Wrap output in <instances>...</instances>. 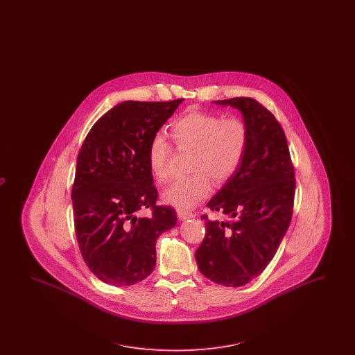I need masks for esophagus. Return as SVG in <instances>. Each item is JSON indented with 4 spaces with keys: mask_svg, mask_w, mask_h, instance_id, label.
<instances>
[{
    "mask_svg": "<svg viewBox=\"0 0 355 355\" xmlns=\"http://www.w3.org/2000/svg\"><path fill=\"white\" fill-rule=\"evenodd\" d=\"M177 216H178V218L181 220H189V218H193L196 214L194 213H191V211H186V210H182V209H178L177 210Z\"/></svg>",
    "mask_w": 355,
    "mask_h": 355,
    "instance_id": "1",
    "label": "esophagus"
}]
</instances>
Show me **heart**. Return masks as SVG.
<instances>
[{
	"label": "heart",
	"instance_id": "1",
	"mask_svg": "<svg viewBox=\"0 0 355 355\" xmlns=\"http://www.w3.org/2000/svg\"><path fill=\"white\" fill-rule=\"evenodd\" d=\"M171 135L180 149L193 150L189 177L170 182L162 191V201L178 209H191L211 193V178L222 184L241 166L249 144V128L238 117L223 119L216 113L187 112L171 123ZM170 146L166 137L157 133L148 149V166L153 177L168 178Z\"/></svg>",
	"mask_w": 355,
	"mask_h": 355
}]
</instances>
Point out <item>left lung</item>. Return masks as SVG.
I'll use <instances>...</instances> for the list:
<instances>
[{"mask_svg":"<svg viewBox=\"0 0 355 355\" xmlns=\"http://www.w3.org/2000/svg\"><path fill=\"white\" fill-rule=\"evenodd\" d=\"M214 102L242 113L249 144L236 174L206 205L230 220H209L203 214L206 233L196 259L210 281L239 287L266 269L286 234L295 174L285 132L263 105L249 97Z\"/></svg>","mask_w":355,"mask_h":355,"instance_id":"left-lung-1","label":"left lung"}]
</instances>
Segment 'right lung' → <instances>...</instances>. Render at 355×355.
<instances>
[{"label": "right lung", "instance_id": "add662e5", "mask_svg": "<svg viewBox=\"0 0 355 355\" xmlns=\"http://www.w3.org/2000/svg\"><path fill=\"white\" fill-rule=\"evenodd\" d=\"M182 101L121 102L93 125L78 153L76 236L85 263L107 285L130 286L149 277L158 236L177 223L173 207L155 203L148 149ZM146 208L148 218L141 216Z\"/></svg>", "mask_w": 355, "mask_h": 355}]
</instances>
